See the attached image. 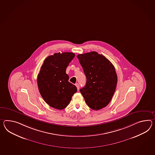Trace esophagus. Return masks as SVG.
Instances as JSON below:
<instances>
[{"label":"esophagus","mask_w":155,"mask_h":155,"mask_svg":"<svg viewBox=\"0 0 155 155\" xmlns=\"http://www.w3.org/2000/svg\"><path fill=\"white\" fill-rule=\"evenodd\" d=\"M76 87H77V90H79V84H78V83H76Z\"/></svg>","instance_id":"34e87169"}]
</instances>
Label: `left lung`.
<instances>
[{
	"instance_id": "8db88e82",
	"label": "left lung",
	"mask_w": 155,
	"mask_h": 155,
	"mask_svg": "<svg viewBox=\"0 0 155 155\" xmlns=\"http://www.w3.org/2000/svg\"><path fill=\"white\" fill-rule=\"evenodd\" d=\"M87 81L80 90L87 105L98 110L107 105L115 91L117 74L113 64L101 54L91 51L78 55Z\"/></svg>"
}]
</instances>
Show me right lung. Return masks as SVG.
Masks as SVG:
<instances>
[{
	"instance_id": "1",
	"label": "right lung",
	"mask_w": 155,
	"mask_h": 155,
	"mask_svg": "<svg viewBox=\"0 0 155 155\" xmlns=\"http://www.w3.org/2000/svg\"><path fill=\"white\" fill-rule=\"evenodd\" d=\"M75 57L73 53L54 54L47 57L38 76V85L42 97L54 109H63L77 91L70 83L66 68Z\"/></svg>"
}]
</instances>
